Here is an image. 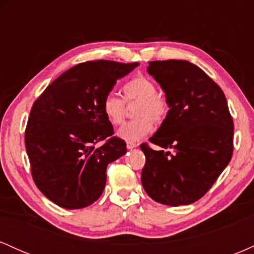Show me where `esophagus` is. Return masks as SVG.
I'll use <instances>...</instances> for the list:
<instances>
[{
    "instance_id": "obj_1",
    "label": "esophagus",
    "mask_w": 254,
    "mask_h": 254,
    "mask_svg": "<svg viewBox=\"0 0 254 254\" xmlns=\"http://www.w3.org/2000/svg\"><path fill=\"white\" fill-rule=\"evenodd\" d=\"M137 147V143L135 142H127V149H133V148Z\"/></svg>"
}]
</instances>
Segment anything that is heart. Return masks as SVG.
<instances>
[{"label":"heart","mask_w":254,"mask_h":254,"mask_svg":"<svg viewBox=\"0 0 254 254\" xmlns=\"http://www.w3.org/2000/svg\"><path fill=\"white\" fill-rule=\"evenodd\" d=\"M123 95L127 103L138 101L135 110L137 119L124 124L117 131V135L125 141H139L153 130V121L160 124L167 117L170 110L167 100L157 93L155 83L149 78L144 76L131 78L123 86ZM101 111L106 121L112 125L123 123L125 104L117 95L112 93L105 95L101 103Z\"/></svg>","instance_id":"1"}]
</instances>
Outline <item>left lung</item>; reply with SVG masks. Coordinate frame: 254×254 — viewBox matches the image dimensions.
<instances>
[{
	"label": "left lung",
	"mask_w": 254,
	"mask_h": 254,
	"mask_svg": "<svg viewBox=\"0 0 254 254\" xmlns=\"http://www.w3.org/2000/svg\"><path fill=\"white\" fill-rule=\"evenodd\" d=\"M148 72L161 86L170 111L141 144L145 155L141 182L157 203L178 206L194 203L206 193L233 155L234 124L220 86L188 61L149 62Z\"/></svg>",
	"instance_id": "obj_1"
}]
</instances>
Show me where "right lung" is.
<instances>
[{
	"mask_svg": "<svg viewBox=\"0 0 254 254\" xmlns=\"http://www.w3.org/2000/svg\"><path fill=\"white\" fill-rule=\"evenodd\" d=\"M137 65L80 63L34 101L26 127V151L37 188L58 206L81 209L94 203L105 189L107 165L127 153L123 139L112 137L113 127L101 103L117 80ZM104 139V145H96Z\"/></svg>",
	"mask_w": 254,
	"mask_h": 254,
	"instance_id": "1",
	"label": "right lung"
}]
</instances>
